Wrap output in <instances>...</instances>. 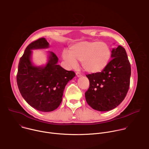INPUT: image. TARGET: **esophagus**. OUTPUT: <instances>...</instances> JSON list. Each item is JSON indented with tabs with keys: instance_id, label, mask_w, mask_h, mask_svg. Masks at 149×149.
I'll return each instance as SVG.
<instances>
[{
	"instance_id": "34e87169",
	"label": "esophagus",
	"mask_w": 149,
	"mask_h": 149,
	"mask_svg": "<svg viewBox=\"0 0 149 149\" xmlns=\"http://www.w3.org/2000/svg\"><path fill=\"white\" fill-rule=\"evenodd\" d=\"M76 75H77V77H81V74L79 72H77V73H76Z\"/></svg>"
}]
</instances>
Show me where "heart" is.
Instances as JSON below:
<instances>
[{
  "instance_id": "heart-1",
  "label": "heart",
  "mask_w": 149,
  "mask_h": 149,
  "mask_svg": "<svg viewBox=\"0 0 149 149\" xmlns=\"http://www.w3.org/2000/svg\"><path fill=\"white\" fill-rule=\"evenodd\" d=\"M111 55V48L105 42L84 41L72 45L70 52H63L62 58L72 68L77 66V61L82 62V67L85 71L95 74L107 67Z\"/></svg>"
}]
</instances>
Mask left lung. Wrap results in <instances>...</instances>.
<instances>
[{
    "instance_id": "obj_1",
    "label": "left lung",
    "mask_w": 149,
    "mask_h": 149,
    "mask_svg": "<svg viewBox=\"0 0 149 149\" xmlns=\"http://www.w3.org/2000/svg\"><path fill=\"white\" fill-rule=\"evenodd\" d=\"M111 60L102 72L87 75L90 87L85 93L90 107L99 111L111 110L124 100L128 92L131 66L125 49L113 48Z\"/></svg>"
}]
</instances>
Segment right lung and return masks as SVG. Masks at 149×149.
<instances>
[{"label":"right lung","instance_id":"1","mask_svg":"<svg viewBox=\"0 0 149 149\" xmlns=\"http://www.w3.org/2000/svg\"><path fill=\"white\" fill-rule=\"evenodd\" d=\"M49 44L44 38L30 44L20 58L16 76L19 91L24 100L35 109L50 112L56 109L62 100L67 83L75 74L58 65V58L48 51L45 65H35L32 61V50L47 49Z\"/></svg>","mask_w":149,"mask_h":149}]
</instances>
